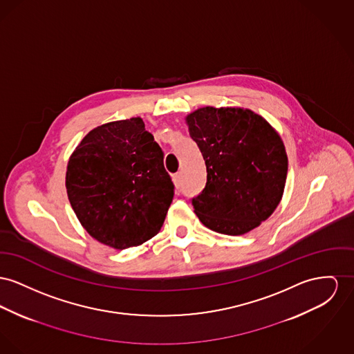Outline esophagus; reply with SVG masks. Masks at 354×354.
Here are the masks:
<instances>
[{"label": "esophagus", "mask_w": 354, "mask_h": 354, "mask_svg": "<svg viewBox=\"0 0 354 354\" xmlns=\"http://www.w3.org/2000/svg\"><path fill=\"white\" fill-rule=\"evenodd\" d=\"M173 183H174L176 188H180V185H181V174L180 173L173 174Z\"/></svg>", "instance_id": "34e87169"}]
</instances>
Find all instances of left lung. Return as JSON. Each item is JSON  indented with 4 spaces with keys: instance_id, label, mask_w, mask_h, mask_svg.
<instances>
[{
    "instance_id": "obj_1",
    "label": "left lung",
    "mask_w": 354,
    "mask_h": 354,
    "mask_svg": "<svg viewBox=\"0 0 354 354\" xmlns=\"http://www.w3.org/2000/svg\"><path fill=\"white\" fill-rule=\"evenodd\" d=\"M207 166V185L192 200L198 220L223 235H244L279 205L288 160L279 133L241 107H200L185 117Z\"/></svg>"
}]
</instances>
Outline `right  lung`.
Here are the masks:
<instances>
[{
    "label": "right lung",
    "mask_w": 354,
    "mask_h": 354,
    "mask_svg": "<svg viewBox=\"0 0 354 354\" xmlns=\"http://www.w3.org/2000/svg\"><path fill=\"white\" fill-rule=\"evenodd\" d=\"M66 188L82 227L115 250L157 235L174 194L164 153L140 117L93 129L70 156Z\"/></svg>",
    "instance_id": "1"
}]
</instances>
